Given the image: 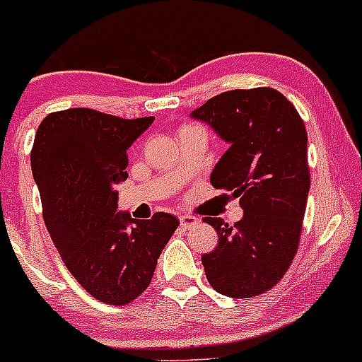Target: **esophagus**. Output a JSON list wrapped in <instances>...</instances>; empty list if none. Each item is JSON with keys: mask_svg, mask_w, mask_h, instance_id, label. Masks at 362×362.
Listing matches in <instances>:
<instances>
[{"mask_svg": "<svg viewBox=\"0 0 362 362\" xmlns=\"http://www.w3.org/2000/svg\"><path fill=\"white\" fill-rule=\"evenodd\" d=\"M196 224H198V218L192 217V215H182V217H180L182 228L189 229V228H192V226H196Z\"/></svg>", "mask_w": 362, "mask_h": 362, "instance_id": "34e87169", "label": "esophagus"}]
</instances>
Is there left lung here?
I'll use <instances>...</instances> for the list:
<instances>
[{
    "label": "left lung",
    "instance_id": "obj_1",
    "mask_svg": "<svg viewBox=\"0 0 362 362\" xmlns=\"http://www.w3.org/2000/svg\"><path fill=\"white\" fill-rule=\"evenodd\" d=\"M191 115L229 144L210 184L233 191L245 211L235 226L203 218L218 235L202 257L204 273L217 293L254 298L282 280L298 252L310 191L305 124L272 87L217 94Z\"/></svg>",
    "mask_w": 362,
    "mask_h": 362
}]
</instances>
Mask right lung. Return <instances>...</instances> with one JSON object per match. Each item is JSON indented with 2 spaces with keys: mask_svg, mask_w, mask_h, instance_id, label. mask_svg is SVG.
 <instances>
[{
  "mask_svg": "<svg viewBox=\"0 0 362 362\" xmlns=\"http://www.w3.org/2000/svg\"><path fill=\"white\" fill-rule=\"evenodd\" d=\"M152 122L69 108L49 113L33 144L31 170L50 238L76 282L108 305H127L147 289L178 228L164 211L141 222L117 211L127 148Z\"/></svg>",
  "mask_w": 362,
  "mask_h": 362,
  "instance_id": "1",
  "label": "right lung"
}]
</instances>
